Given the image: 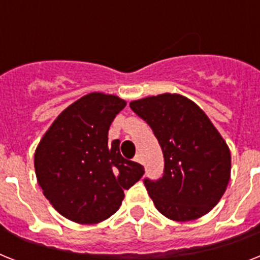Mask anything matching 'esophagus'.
<instances>
[{"label": "esophagus", "instance_id": "esophagus-1", "mask_svg": "<svg viewBox=\"0 0 260 260\" xmlns=\"http://www.w3.org/2000/svg\"><path fill=\"white\" fill-rule=\"evenodd\" d=\"M135 162H138V164H142V156H141V154H137L134 158Z\"/></svg>", "mask_w": 260, "mask_h": 260}]
</instances>
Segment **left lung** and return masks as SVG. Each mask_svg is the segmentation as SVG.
<instances>
[{"label": "left lung", "instance_id": "left-lung-1", "mask_svg": "<svg viewBox=\"0 0 260 260\" xmlns=\"http://www.w3.org/2000/svg\"><path fill=\"white\" fill-rule=\"evenodd\" d=\"M130 107L151 127L165 158L158 181L145 183L156 210L177 222L212 210L230 182L231 154L205 111L181 94L132 101Z\"/></svg>", "mask_w": 260, "mask_h": 260}]
</instances>
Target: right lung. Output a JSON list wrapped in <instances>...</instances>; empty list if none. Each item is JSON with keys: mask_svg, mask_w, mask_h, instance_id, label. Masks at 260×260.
Returning <instances> with one entry per match:
<instances>
[{"mask_svg": "<svg viewBox=\"0 0 260 260\" xmlns=\"http://www.w3.org/2000/svg\"><path fill=\"white\" fill-rule=\"evenodd\" d=\"M125 106L117 95H83L55 118L38 143V184L51 206L73 222L94 224L110 218L123 191L145 174L142 165L121 155L118 139L107 141L111 122Z\"/></svg>", "mask_w": 260, "mask_h": 260, "instance_id": "right-lung-1", "label": "right lung"}]
</instances>
